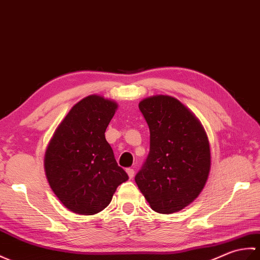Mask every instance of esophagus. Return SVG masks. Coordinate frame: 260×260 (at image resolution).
Here are the masks:
<instances>
[{"mask_svg": "<svg viewBox=\"0 0 260 260\" xmlns=\"http://www.w3.org/2000/svg\"><path fill=\"white\" fill-rule=\"evenodd\" d=\"M125 171H126V174H128V176H129L130 179H132V178L135 177V170L132 169V168H128Z\"/></svg>", "mask_w": 260, "mask_h": 260, "instance_id": "34e87169", "label": "esophagus"}]
</instances>
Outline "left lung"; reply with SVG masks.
Segmentation results:
<instances>
[{
	"instance_id": "1",
	"label": "left lung",
	"mask_w": 260,
	"mask_h": 260,
	"mask_svg": "<svg viewBox=\"0 0 260 260\" xmlns=\"http://www.w3.org/2000/svg\"><path fill=\"white\" fill-rule=\"evenodd\" d=\"M150 151L135 180L152 210L174 213L198 197L210 170V149L198 119L180 101L154 95L139 103Z\"/></svg>"
}]
</instances>
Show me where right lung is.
I'll list each match as a JSON object with an SVG mask.
<instances>
[{
    "mask_svg": "<svg viewBox=\"0 0 260 260\" xmlns=\"http://www.w3.org/2000/svg\"><path fill=\"white\" fill-rule=\"evenodd\" d=\"M117 107L99 95L84 98L57 126L45 151L44 168L52 190L78 215L105 209L118 186L129 179L105 136Z\"/></svg>",
    "mask_w": 260,
    "mask_h": 260,
    "instance_id": "add662e5",
    "label": "right lung"
}]
</instances>
